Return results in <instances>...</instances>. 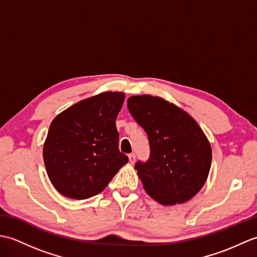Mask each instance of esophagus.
I'll return each instance as SVG.
<instances>
[{
    "label": "esophagus",
    "instance_id": "34e87169",
    "mask_svg": "<svg viewBox=\"0 0 257 257\" xmlns=\"http://www.w3.org/2000/svg\"><path fill=\"white\" fill-rule=\"evenodd\" d=\"M128 157H129L130 163H135V161H136V155L135 154H130Z\"/></svg>",
    "mask_w": 257,
    "mask_h": 257
}]
</instances>
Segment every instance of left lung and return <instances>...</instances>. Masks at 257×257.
I'll use <instances>...</instances> for the list:
<instances>
[{
	"label": "left lung",
	"instance_id": "obj_1",
	"mask_svg": "<svg viewBox=\"0 0 257 257\" xmlns=\"http://www.w3.org/2000/svg\"><path fill=\"white\" fill-rule=\"evenodd\" d=\"M127 107L149 139V159L135 165L146 192L163 205L193 198L204 185L212 161L210 143L200 125L160 97H129Z\"/></svg>",
	"mask_w": 257,
	"mask_h": 257
}]
</instances>
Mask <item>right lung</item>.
Wrapping results in <instances>:
<instances>
[{"mask_svg": "<svg viewBox=\"0 0 257 257\" xmlns=\"http://www.w3.org/2000/svg\"><path fill=\"white\" fill-rule=\"evenodd\" d=\"M123 100V92H101L54 118L43 157L48 178L64 196L84 200L102 192L128 162L116 128Z\"/></svg>", "mask_w": 257, "mask_h": 257, "instance_id": "obj_1", "label": "right lung"}]
</instances>
